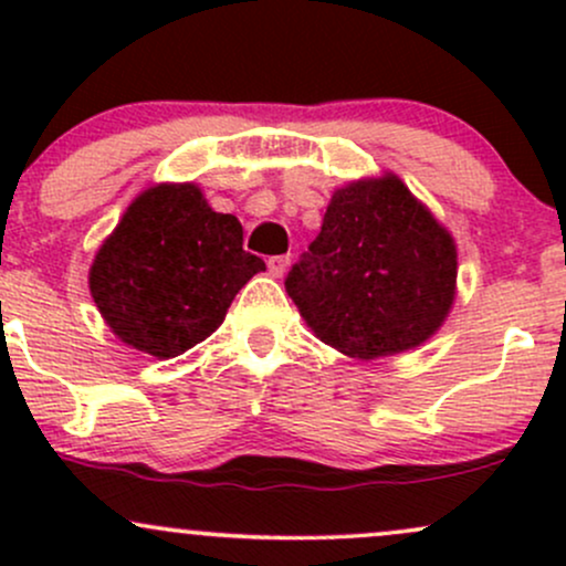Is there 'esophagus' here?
I'll return each instance as SVG.
<instances>
[{"instance_id": "34e87169", "label": "esophagus", "mask_w": 566, "mask_h": 566, "mask_svg": "<svg viewBox=\"0 0 566 566\" xmlns=\"http://www.w3.org/2000/svg\"><path fill=\"white\" fill-rule=\"evenodd\" d=\"M287 265H290V258H287V255L269 258V274L274 276V279H279V276L284 274V271H287Z\"/></svg>"}]
</instances>
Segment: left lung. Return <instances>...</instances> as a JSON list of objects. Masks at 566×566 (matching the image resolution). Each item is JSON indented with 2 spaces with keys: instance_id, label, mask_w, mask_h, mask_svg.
<instances>
[{
  "instance_id": "left-lung-1",
  "label": "left lung",
  "mask_w": 566,
  "mask_h": 566,
  "mask_svg": "<svg viewBox=\"0 0 566 566\" xmlns=\"http://www.w3.org/2000/svg\"><path fill=\"white\" fill-rule=\"evenodd\" d=\"M287 295L322 343L373 361L423 346L458 295V244L386 170L335 188Z\"/></svg>"
}]
</instances>
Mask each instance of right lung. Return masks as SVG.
Returning <instances> with one entry per match:
<instances>
[{
  "label": "right lung",
  "mask_w": 566,
  "mask_h": 566,
  "mask_svg": "<svg viewBox=\"0 0 566 566\" xmlns=\"http://www.w3.org/2000/svg\"><path fill=\"white\" fill-rule=\"evenodd\" d=\"M242 223L197 184H154L129 201L90 265V295L122 343L175 359L223 324L237 292L265 271Z\"/></svg>",
  "instance_id": "right-lung-1"
}]
</instances>
